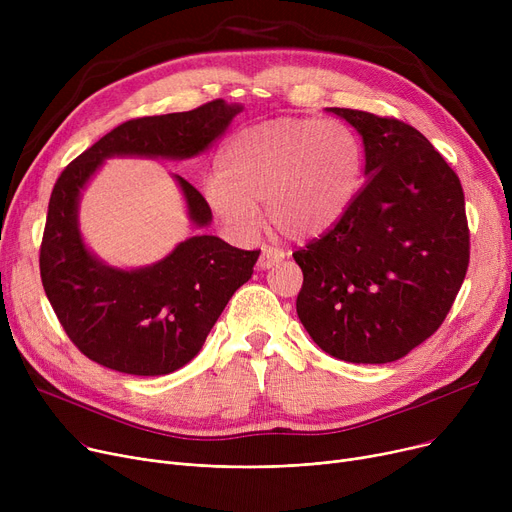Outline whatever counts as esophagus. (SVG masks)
<instances>
[{
    "instance_id": "34e87169",
    "label": "esophagus",
    "mask_w": 512,
    "mask_h": 512,
    "mask_svg": "<svg viewBox=\"0 0 512 512\" xmlns=\"http://www.w3.org/2000/svg\"><path fill=\"white\" fill-rule=\"evenodd\" d=\"M282 259H284V253H282L280 249L263 247V249H261V257H259V261H257V267H259V270H270V267L278 265Z\"/></svg>"
}]
</instances>
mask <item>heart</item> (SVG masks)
Listing matches in <instances>:
<instances>
[{"instance_id": "1", "label": "heart", "mask_w": 512, "mask_h": 512, "mask_svg": "<svg viewBox=\"0 0 512 512\" xmlns=\"http://www.w3.org/2000/svg\"><path fill=\"white\" fill-rule=\"evenodd\" d=\"M359 172V145L344 124L278 118L234 134L205 197L236 236L257 230L265 205L278 234L311 240L338 224L357 193Z\"/></svg>"}]
</instances>
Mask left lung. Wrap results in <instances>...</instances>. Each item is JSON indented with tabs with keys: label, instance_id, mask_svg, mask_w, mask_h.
Listing matches in <instances>:
<instances>
[{
	"label": "left lung",
	"instance_id": "left-lung-1",
	"mask_svg": "<svg viewBox=\"0 0 512 512\" xmlns=\"http://www.w3.org/2000/svg\"><path fill=\"white\" fill-rule=\"evenodd\" d=\"M328 112L363 137L369 176L334 228L292 253L303 270L301 324L348 363H390L446 319L469 267L459 176L423 134L396 118Z\"/></svg>",
	"mask_w": 512,
	"mask_h": 512
}]
</instances>
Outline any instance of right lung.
Segmentation results:
<instances>
[{"instance_id":"add662e5","label":"right lung","mask_w":512,"mask_h":512,"mask_svg":"<svg viewBox=\"0 0 512 512\" xmlns=\"http://www.w3.org/2000/svg\"><path fill=\"white\" fill-rule=\"evenodd\" d=\"M240 105L213 99L191 112L128 120L64 168L53 186L39 267L47 299L68 338L91 361L130 375H166L191 361L245 284L259 251L218 236H193L145 270L122 272L97 261L76 224L80 188L110 155L191 157L222 137ZM191 220L205 226L211 209L176 176Z\"/></svg>"}]
</instances>
